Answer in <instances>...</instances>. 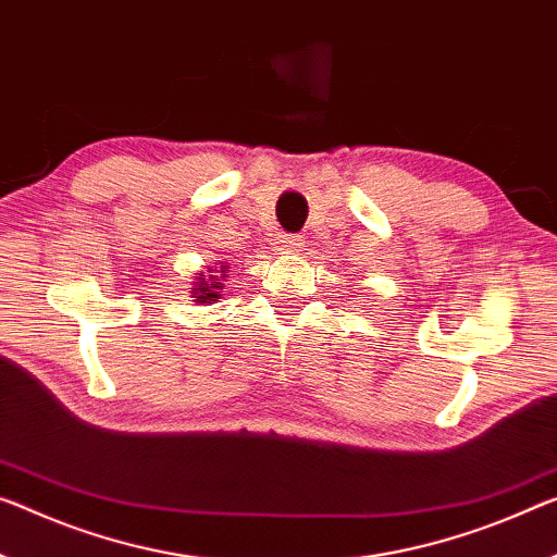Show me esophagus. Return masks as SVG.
<instances>
[{"instance_id": "1", "label": "esophagus", "mask_w": 557, "mask_h": 557, "mask_svg": "<svg viewBox=\"0 0 557 557\" xmlns=\"http://www.w3.org/2000/svg\"><path fill=\"white\" fill-rule=\"evenodd\" d=\"M301 249H304V238L301 236L281 234L276 238V251H281V253H298Z\"/></svg>"}]
</instances>
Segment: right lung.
<instances>
[{"label": "right lung", "mask_w": 557, "mask_h": 557, "mask_svg": "<svg viewBox=\"0 0 557 557\" xmlns=\"http://www.w3.org/2000/svg\"><path fill=\"white\" fill-rule=\"evenodd\" d=\"M228 278V263L219 261L216 267H207V271H199L191 284V298L194 304H213L216 298L224 296V281Z\"/></svg>", "instance_id": "obj_1"}]
</instances>
